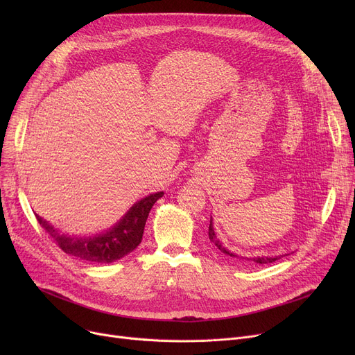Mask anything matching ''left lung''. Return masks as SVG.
Instances as JSON below:
<instances>
[{"label":"left lung","mask_w":355,"mask_h":355,"mask_svg":"<svg viewBox=\"0 0 355 355\" xmlns=\"http://www.w3.org/2000/svg\"><path fill=\"white\" fill-rule=\"evenodd\" d=\"M209 239L211 243L223 253L226 254L227 257L236 260V262H253V263H259V265H268V263H273L276 262L277 259H281L284 256H275V257H270V256H257V257H241V256H237L236 253L230 252L229 249H226L225 246H223V243L220 241V239L217 237L216 232H214V227H213V220L210 218V226H209Z\"/></svg>","instance_id":"obj_1"}]
</instances>
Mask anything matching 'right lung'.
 Returning <instances> with one entry per match:
<instances>
[{"label":"right lung","mask_w":355,"mask_h":355,"mask_svg":"<svg viewBox=\"0 0 355 355\" xmlns=\"http://www.w3.org/2000/svg\"><path fill=\"white\" fill-rule=\"evenodd\" d=\"M162 196L164 193L161 191L142 198L114 229L103 234H96L95 237H71L60 234L39 214H35V218L64 253L90 263H112L139 246L148 214L155 201Z\"/></svg>","instance_id":"add662e5"}]
</instances>
